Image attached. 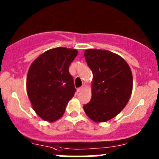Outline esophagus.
I'll use <instances>...</instances> for the list:
<instances>
[{
  "mask_svg": "<svg viewBox=\"0 0 159 159\" xmlns=\"http://www.w3.org/2000/svg\"><path fill=\"white\" fill-rule=\"evenodd\" d=\"M83 89H84V87H80L77 89V91H78V92H81V91H83Z\"/></svg>",
  "mask_w": 159,
  "mask_h": 159,
  "instance_id": "esophagus-1",
  "label": "esophagus"
}]
</instances>
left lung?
Wrapping results in <instances>:
<instances>
[{
  "label": "left lung",
  "mask_w": 159,
  "mask_h": 159,
  "mask_svg": "<svg viewBox=\"0 0 159 159\" xmlns=\"http://www.w3.org/2000/svg\"><path fill=\"white\" fill-rule=\"evenodd\" d=\"M84 54L93 81L91 99L83 108L94 122H105L129 102L133 84L131 68L121 56L107 50L88 49Z\"/></svg>",
  "instance_id": "1"
}]
</instances>
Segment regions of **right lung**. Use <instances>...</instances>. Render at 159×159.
<instances>
[{"instance_id": "right-lung-1", "label": "right lung", "mask_w": 159, "mask_h": 159, "mask_svg": "<svg viewBox=\"0 0 159 159\" xmlns=\"http://www.w3.org/2000/svg\"><path fill=\"white\" fill-rule=\"evenodd\" d=\"M78 54L76 49L56 48L33 61L27 75V92L32 108L43 120L53 122L63 116L75 94L69 66Z\"/></svg>"}]
</instances>
